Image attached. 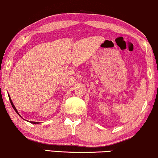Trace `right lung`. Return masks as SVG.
I'll list each match as a JSON object with an SVG mask.
<instances>
[{"instance_id":"right-lung-1","label":"right lung","mask_w":158,"mask_h":158,"mask_svg":"<svg viewBox=\"0 0 158 158\" xmlns=\"http://www.w3.org/2000/svg\"><path fill=\"white\" fill-rule=\"evenodd\" d=\"M8 98H9L10 102V103H11V106H12V107H13V108H14V109L15 110V111H16V113H17V114H18L19 116H20V114H19V112H18V111H17V109H16V107H15V106L14 105V103H13V102H12V100H11V98H10V96H8ZM20 117H21V116H20ZM21 118H22V117H21ZM24 120H25V119H24ZM31 124H40V122H31Z\"/></svg>"}]
</instances>
